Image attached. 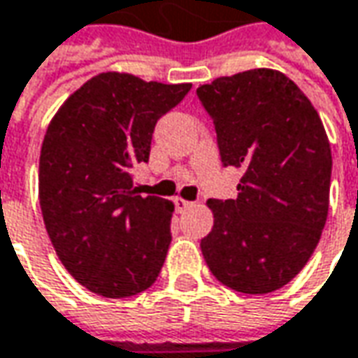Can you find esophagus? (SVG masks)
<instances>
[{
    "label": "esophagus",
    "mask_w": 358,
    "mask_h": 358,
    "mask_svg": "<svg viewBox=\"0 0 358 358\" xmlns=\"http://www.w3.org/2000/svg\"><path fill=\"white\" fill-rule=\"evenodd\" d=\"M174 204H176V210H178V212H184V210L192 206V202H188V200H184V198H176Z\"/></svg>",
    "instance_id": "34e87169"
}]
</instances>
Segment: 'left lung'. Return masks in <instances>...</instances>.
<instances>
[{
    "mask_svg": "<svg viewBox=\"0 0 358 358\" xmlns=\"http://www.w3.org/2000/svg\"><path fill=\"white\" fill-rule=\"evenodd\" d=\"M224 166L241 168L236 200H208L200 242L228 288L266 294L303 271L329 214L333 156L319 112L282 71L246 70L196 90Z\"/></svg>",
    "mask_w": 358,
    "mask_h": 358,
    "instance_id": "8db88e82",
    "label": "left lung"
}]
</instances>
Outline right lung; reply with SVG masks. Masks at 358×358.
<instances>
[{
	"label": "right lung",
	"instance_id": "right-lung-1",
	"mask_svg": "<svg viewBox=\"0 0 358 358\" xmlns=\"http://www.w3.org/2000/svg\"><path fill=\"white\" fill-rule=\"evenodd\" d=\"M190 87L103 71L48 126L39 154L43 224L66 271L100 296L138 294L162 271L174 204L136 194L132 170L148 162L156 122Z\"/></svg>",
	"mask_w": 358,
	"mask_h": 358
}]
</instances>
